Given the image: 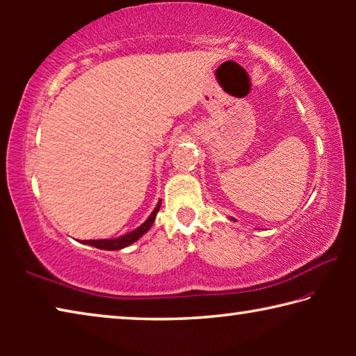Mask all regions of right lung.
<instances>
[{"label": "right lung", "mask_w": 356, "mask_h": 356, "mask_svg": "<svg viewBox=\"0 0 356 356\" xmlns=\"http://www.w3.org/2000/svg\"><path fill=\"white\" fill-rule=\"evenodd\" d=\"M160 206H161V202H159L156 204V207L154 209V212L150 213V216L149 218L143 222V225L138 227V229H135V231H131V232H129V234H124V236H120V237H118V238H110V240H88L86 242V245H91V246H95V248H99V250H120V248H125V246H129V245H131L134 242H136L138 238L140 237H143L144 234H146L149 229H150V226L154 225V220H155V216H156V212H159L160 210Z\"/></svg>", "instance_id": "add662e5"}]
</instances>
